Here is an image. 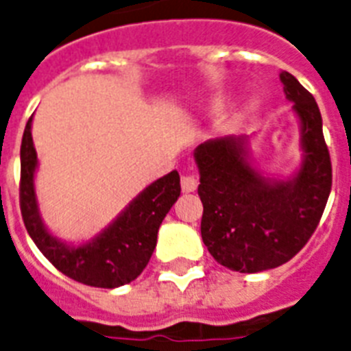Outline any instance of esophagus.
Masks as SVG:
<instances>
[{"instance_id":"esophagus-1","label":"esophagus","mask_w":351,"mask_h":351,"mask_svg":"<svg viewBox=\"0 0 351 351\" xmlns=\"http://www.w3.org/2000/svg\"><path fill=\"white\" fill-rule=\"evenodd\" d=\"M198 187V176L193 173H184L182 175V191L184 193H193Z\"/></svg>"}]
</instances>
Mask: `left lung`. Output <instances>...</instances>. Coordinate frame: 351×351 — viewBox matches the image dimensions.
<instances>
[{"label": "left lung", "mask_w": 351, "mask_h": 351, "mask_svg": "<svg viewBox=\"0 0 351 351\" xmlns=\"http://www.w3.org/2000/svg\"><path fill=\"white\" fill-rule=\"evenodd\" d=\"M285 96L302 121L305 160L293 182H264L244 158L243 141L199 144L202 239L221 266L239 273L278 267L316 232L332 189V162L319 108L291 73H280Z\"/></svg>", "instance_id": "8db88e82"}]
</instances>
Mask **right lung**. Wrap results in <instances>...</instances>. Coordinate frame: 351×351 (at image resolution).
I'll return each instance as SVG.
<instances>
[{"label": "right lung", "mask_w": 351, "mask_h": 351, "mask_svg": "<svg viewBox=\"0 0 351 351\" xmlns=\"http://www.w3.org/2000/svg\"><path fill=\"white\" fill-rule=\"evenodd\" d=\"M30 130L32 117L26 123L21 143L19 205L35 246L60 273L80 284L105 289L130 284L148 266L157 246L162 219L180 196L178 171H171L146 187L99 237L71 248L55 239L39 217L34 191L37 153Z\"/></svg>", "instance_id": "obj_1"}]
</instances>
